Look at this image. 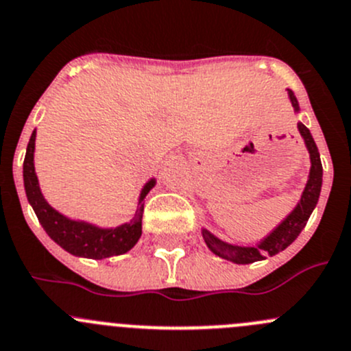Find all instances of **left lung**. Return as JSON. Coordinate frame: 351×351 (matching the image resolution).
Returning <instances> with one entry per match:
<instances>
[{"mask_svg": "<svg viewBox=\"0 0 351 351\" xmlns=\"http://www.w3.org/2000/svg\"><path fill=\"white\" fill-rule=\"evenodd\" d=\"M288 97L291 101V106L293 110L300 111L298 106V101L295 97V94L288 89ZM298 132H300L302 138L305 142V147H307L308 156H311V171H308V180L307 185H305L304 192H302L300 200H298L297 207L267 234L264 240L258 241L254 247H241V245H233L228 243V241L219 240L216 234L210 233L209 230L202 228V237L206 245L209 247V250L213 254H216L217 257L226 258V261L234 262V264H252V262L262 261L266 258V255H276L281 250H285L287 247H290L297 237L300 234V231L304 230L305 224H307L308 217H311L312 210L317 206L319 195H321V186H322V165H321V156H319V149L315 145L314 138H312L311 130L305 127L304 123L298 121Z\"/></svg>", "mask_w": 351, "mask_h": 351, "instance_id": "obj_1", "label": "left lung"}]
</instances>
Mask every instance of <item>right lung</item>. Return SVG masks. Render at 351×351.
<instances>
[{
  "label": "right lung",
  "mask_w": 351,
  "mask_h": 351,
  "mask_svg": "<svg viewBox=\"0 0 351 351\" xmlns=\"http://www.w3.org/2000/svg\"><path fill=\"white\" fill-rule=\"evenodd\" d=\"M34 151H36V130L30 135L29 145H27L25 161H23V186H25L27 200L51 240L56 241L68 254L77 255V257L97 258V261L127 254L137 243L142 234L144 199L156 185V178L149 180L142 189L137 210L130 223H123L117 228H101L87 221L70 219L47 204L40 192L39 180L34 168Z\"/></svg>",
  "instance_id": "1"
}]
</instances>
